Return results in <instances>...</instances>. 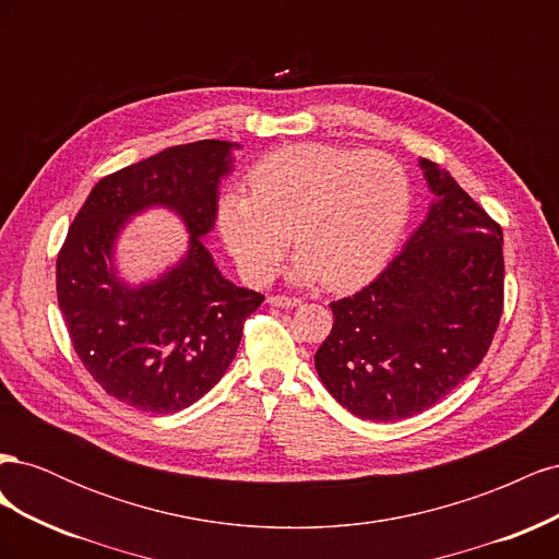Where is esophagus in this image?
<instances>
[{
	"instance_id": "obj_1",
	"label": "esophagus",
	"mask_w": 559,
	"mask_h": 559,
	"mask_svg": "<svg viewBox=\"0 0 559 559\" xmlns=\"http://www.w3.org/2000/svg\"><path fill=\"white\" fill-rule=\"evenodd\" d=\"M267 306H273V308H296V306H300V298H294V296H270L267 298Z\"/></svg>"
}]
</instances>
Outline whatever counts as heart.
Here are the masks:
<instances>
[{
  "mask_svg": "<svg viewBox=\"0 0 559 559\" xmlns=\"http://www.w3.org/2000/svg\"><path fill=\"white\" fill-rule=\"evenodd\" d=\"M249 186L251 195L228 191L216 210L218 233L249 282L273 275L294 240L292 280L357 286L396 249L413 210L408 175L380 151L282 146L253 167Z\"/></svg>",
  "mask_w": 559,
  "mask_h": 559,
  "instance_id": "b5f03b06",
  "label": "heart"
}]
</instances>
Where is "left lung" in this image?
<instances>
[{"label":"left lung","mask_w":559,"mask_h":559,"mask_svg":"<svg viewBox=\"0 0 559 559\" xmlns=\"http://www.w3.org/2000/svg\"><path fill=\"white\" fill-rule=\"evenodd\" d=\"M427 218L366 289L331 302L314 354L329 394L352 415L394 421L431 408L476 370L503 310L501 228L436 163L419 158Z\"/></svg>","instance_id":"obj_1"}]
</instances>
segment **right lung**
Masks as SVG:
<instances>
[{
	"label": "right lung",
	"instance_id": "add662e5",
	"mask_svg": "<svg viewBox=\"0 0 559 559\" xmlns=\"http://www.w3.org/2000/svg\"><path fill=\"white\" fill-rule=\"evenodd\" d=\"M235 148L222 140L170 146L99 179L58 253V302L79 359L109 396L138 411L170 415L205 396L263 302L226 280L205 245ZM156 206L182 218L190 242L158 278L130 285L115 247L134 215Z\"/></svg>",
	"mask_w": 559,
	"mask_h": 559
}]
</instances>
